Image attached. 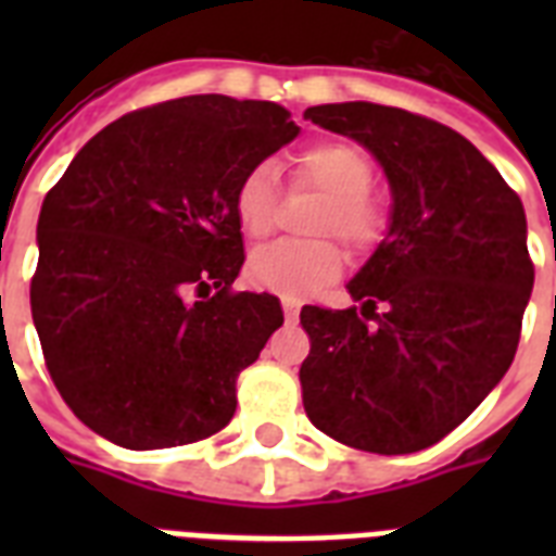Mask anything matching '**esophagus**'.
Here are the masks:
<instances>
[{
	"label": "esophagus",
	"mask_w": 556,
	"mask_h": 556,
	"mask_svg": "<svg viewBox=\"0 0 556 556\" xmlns=\"http://www.w3.org/2000/svg\"><path fill=\"white\" fill-rule=\"evenodd\" d=\"M282 312H286V320L294 323L300 317V300L294 296H282Z\"/></svg>",
	"instance_id": "1"
}]
</instances>
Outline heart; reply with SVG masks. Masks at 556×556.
Masks as SVG:
<instances>
[{
    "instance_id": "1",
    "label": "heart",
    "mask_w": 556,
    "mask_h": 556,
    "mask_svg": "<svg viewBox=\"0 0 556 556\" xmlns=\"http://www.w3.org/2000/svg\"><path fill=\"white\" fill-rule=\"evenodd\" d=\"M300 185L326 192V204L314 218V233L338 236L349 251L364 256L383 236V213L369 190L375 167L364 150L346 141H320L305 147L294 159ZM277 169L256 164L236 187L233 213L244 236L262 239L277 225ZM343 270V251L329 239L314 242H270L256 248L248 260V282L260 291L282 296H308Z\"/></svg>"
}]
</instances>
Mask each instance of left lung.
<instances>
[{
    "label": "left lung",
    "mask_w": 556,
    "mask_h": 556,
    "mask_svg": "<svg viewBox=\"0 0 556 556\" xmlns=\"http://www.w3.org/2000/svg\"><path fill=\"white\" fill-rule=\"evenodd\" d=\"M375 155L383 242L349 282L361 305H305V415L340 444L401 456L456 430L508 371L534 288L522 201L473 143L378 103L305 109Z\"/></svg>",
    "instance_id": "1"
}]
</instances>
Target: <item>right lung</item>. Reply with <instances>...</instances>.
<instances>
[{"label":"right lung","instance_id":"1","mask_svg":"<svg viewBox=\"0 0 556 556\" xmlns=\"http://www.w3.org/2000/svg\"><path fill=\"white\" fill-rule=\"evenodd\" d=\"M300 135L268 100L190 94L117 117L42 201L30 314L72 413L126 450L227 427L236 378L282 326L279 300L233 294V195Z\"/></svg>","mask_w":556,"mask_h":556}]
</instances>
